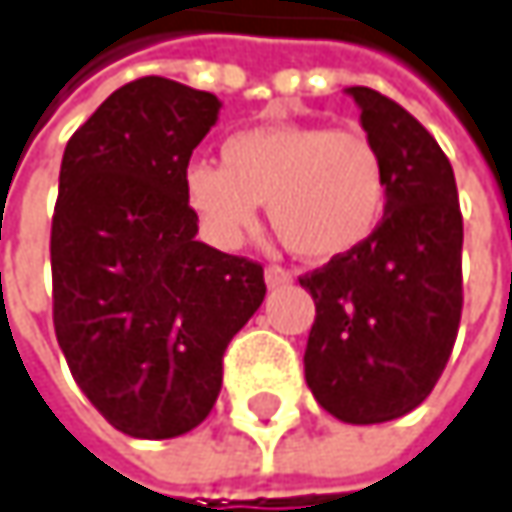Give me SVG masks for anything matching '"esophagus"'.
Returning <instances> with one entry per match:
<instances>
[{"mask_svg": "<svg viewBox=\"0 0 512 512\" xmlns=\"http://www.w3.org/2000/svg\"><path fill=\"white\" fill-rule=\"evenodd\" d=\"M263 275H266V284L269 287H281V284H290L293 281V272L284 269V266H278V263H269Z\"/></svg>", "mask_w": 512, "mask_h": 512, "instance_id": "1", "label": "esophagus"}]
</instances>
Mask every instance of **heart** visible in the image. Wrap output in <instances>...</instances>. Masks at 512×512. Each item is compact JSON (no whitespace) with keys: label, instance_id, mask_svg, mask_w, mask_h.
Wrapping results in <instances>:
<instances>
[{"label":"heart","instance_id":"obj_1","mask_svg":"<svg viewBox=\"0 0 512 512\" xmlns=\"http://www.w3.org/2000/svg\"><path fill=\"white\" fill-rule=\"evenodd\" d=\"M387 163L366 131L316 122H266L222 143V163L193 161L184 196L213 243L252 234L266 202L281 243L307 260L363 246L387 210Z\"/></svg>","mask_w":512,"mask_h":512}]
</instances>
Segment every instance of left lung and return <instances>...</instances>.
Returning a JSON list of instances; mask_svg holds the SVG:
<instances>
[{
    "mask_svg": "<svg viewBox=\"0 0 512 512\" xmlns=\"http://www.w3.org/2000/svg\"><path fill=\"white\" fill-rule=\"evenodd\" d=\"M387 163V210L354 252L299 278L316 319L304 378L351 425L390 422L437 387L463 313V213L431 131L390 96L349 87Z\"/></svg>",
    "mask_w": 512,
    "mask_h": 512,
    "instance_id": "obj_1",
    "label": "left lung"
}]
</instances>
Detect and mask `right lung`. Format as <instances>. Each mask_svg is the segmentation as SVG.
<instances>
[{
    "mask_svg": "<svg viewBox=\"0 0 512 512\" xmlns=\"http://www.w3.org/2000/svg\"><path fill=\"white\" fill-rule=\"evenodd\" d=\"M219 114L205 90L146 75L70 137L52 213V322L72 378L128 437L208 419L222 354L263 296V266L196 240L184 169Z\"/></svg>",
    "mask_w": 512,
    "mask_h": 512,
    "instance_id": "obj_1",
    "label": "right lung"
}]
</instances>
